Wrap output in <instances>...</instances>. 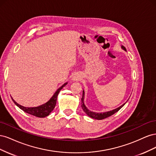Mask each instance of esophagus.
Listing matches in <instances>:
<instances>
[{"mask_svg":"<svg viewBox=\"0 0 156 156\" xmlns=\"http://www.w3.org/2000/svg\"><path fill=\"white\" fill-rule=\"evenodd\" d=\"M81 79V77L77 74H74L72 76V80L73 81H79Z\"/></svg>","mask_w":156,"mask_h":156,"instance_id":"esophagus-1","label":"esophagus"}]
</instances>
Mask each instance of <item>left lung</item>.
I'll list each match as a JSON object with an SVG mask.
<instances>
[{
	"label": "left lung",
	"mask_w": 156,
	"mask_h": 156,
	"mask_svg": "<svg viewBox=\"0 0 156 156\" xmlns=\"http://www.w3.org/2000/svg\"><path fill=\"white\" fill-rule=\"evenodd\" d=\"M122 48L124 50L126 51L125 47L122 46ZM84 92L83 90V96H82V98H81V107L83 108V110L84 112H85V113L88 116L91 117V118H92V119H97V120L105 119H106V118H108V116H111L112 115H114L115 112L119 111L120 109V108L126 104V103H124L123 105H122L120 107L115 108V109H114V110H112V111H108V112H92L91 111L88 110V108H87V107L85 106V105H84Z\"/></svg>",
	"instance_id": "left-lung-1"
}]
</instances>
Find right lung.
Masks as SVG:
<instances>
[{
    "label": "right lung",
    "instance_id": "obj_1",
    "mask_svg": "<svg viewBox=\"0 0 156 156\" xmlns=\"http://www.w3.org/2000/svg\"><path fill=\"white\" fill-rule=\"evenodd\" d=\"M68 83H64L62 87H60L56 91V92L54 94V95L53 96L49 101H48L47 103H44V104L41 105L38 107H23L20 104H18L16 101H14L13 100V98H12V100L13 103L15 104L20 107L21 110H23L24 112L28 113V114H30L31 115L35 116L36 117H39V118H44L45 116H48L50 113L53 111L54 109V108L56 105V99H57L58 94L60 92V91Z\"/></svg>",
    "mask_w": 156,
    "mask_h": 156
}]
</instances>
